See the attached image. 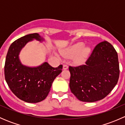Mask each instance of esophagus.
<instances>
[{
    "label": "esophagus",
    "instance_id": "obj_1",
    "mask_svg": "<svg viewBox=\"0 0 125 125\" xmlns=\"http://www.w3.org/2000/svg\"><path fill=\"white\" fill-rule=\"evenodd\" d=\"M68 68V66L67 65L64 64V65H63V70H67Z\"/></svg>",
    "mask_w": 125,
    "mask_h": 125
}]
</instances>
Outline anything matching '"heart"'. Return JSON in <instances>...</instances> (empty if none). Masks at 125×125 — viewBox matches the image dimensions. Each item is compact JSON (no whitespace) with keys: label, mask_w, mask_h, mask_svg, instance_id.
Wrapping results in <instances>:
<instances>
[{"label":"heart","mask_w":125,"mask_h":125,"mask_svg":"<svg viewBox=\"0 0 125 125\" xmlns=\"http://www.w3.org/2000/svg\"><path fill=\"white\" fill-rule=\"evenodd\" d=\"M83 42H78L72 45L63 51L64 56L71 58L75 56L74 60L77 63H82L86 60L91 51V48L88 46H84Z\"/></svg>","instance_id":"b5f03b06"}]
</instances>
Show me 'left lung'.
<instances>
[{"instance_id": "obj_1", "label": "left lung", "mask_w": 125, "mask_h": 125, "mask_svg": "<svg viewBox=\"0 0 125 125\" xmlns=\"http://www.w3.org/2000/svg\"><path fill=\"white\" fill-rule=\"evenodd\" d=\"M71 93L82 102L104 99L117 85L120 70L118 55L107 41L99 43L85 65L69 66Z\"/></svg>"}]
</instances>
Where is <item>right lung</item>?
Listing matches in <instances>:
<instances>
[{
    "instance_id": "1",
    "label": "right lung",
    "mask_w": 125,
    "mask_h": 125,
    "mask_svg": "<svg viewBox=\"0 0 125 125\" xmlns=\"http://www.w3.org/2000/svg\"><path fill=\"white\" fill-rule=\"evenodd\" d=\"M33 39L43 40L37 33L15 40L9 48L5 63V78L9 88L16 97L28 103H38L46 99L54 80L63 68L62 65L53 68L47 62L33 68L22 65L19 58L20 51Z\"/></svg>"
}]
</instances>
